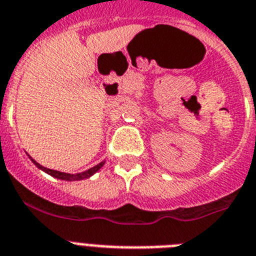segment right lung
I'll use <instances>...</instances> for the list:
<instances>
[{
  "mask_svg": "<svg viewBox=\"0 0 256 256\" xmlns=\"http://www.w3.org/2000/svg\"><path fill=\"white\" fill-rule=\"evenodd\" d=\"M30 157V156H28ZM30 160L34 162V164L38 168H40V170H43L44 172H47V174H50V176H54V178H57V179H61V180H68V182H74V180H82V179H88L90 178L92 175H94L96 171L99 170V168H102L103 164H104L106 161L100 162V164H95L94 168H88V170L86 171H82V172H77V174H68V172H61V171H57V170H52V168H44V166H42L40 164H38L34 158L30 157Z\"/></svg>",
  "mask_w": 256,
  "mask_h": 256,
  "instance_id": "obj_1",
  "label": "right lung"
}]
</instances>
